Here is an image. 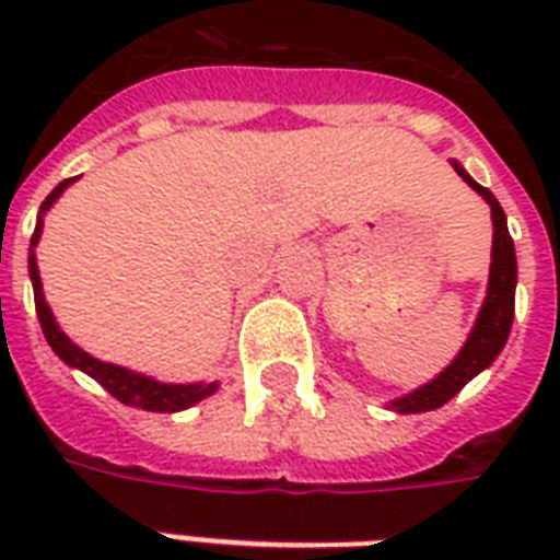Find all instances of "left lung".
<instances>
[{
	"mask_svg": "<svg viewBox=\"0 0 560 560\" xmlns=\"http://www.w3.org/2000/svg\"><path fill=\"white\" fill-rule=\"evenodd\" d=\"M453 168L482 200L491 206V220H494V246H491V276H488V296L486 305L479 311L477 325L470 331L468 342L462 346L451 366L444 369L435 381H430L421 389L409 392L404 398L392 400L389 407L395 412H427V409H439L442 404L456 395V392L477 377L482 369H488L503 351L509 331H512L514 319V284H517V258H514V241L509 235V223H505L503 206L488 188L468 177V171L462 168L459 162H453Z\"/></svg>",
	"mask_w": 560,
	"mask_h": 560,
	"instance_id": "obj_1",
	"label": "left lung"
}]
</instances>
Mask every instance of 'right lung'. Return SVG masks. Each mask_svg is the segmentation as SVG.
<instances>
[{"instance_id":"right-lung-1","label":"right lung","mask_w":560,"mask_h":560,"mask_svg":"<svg viewBox=\"0 0 560 560\" xmlns=\"http://www.w3.org/2000/svg\"><path fill=\"white\" fill-rule=\"evenodd\" d=\"M74 179H63L55 191L48 194L43 206H39V218L37 229L31 235V255H28V272H31V284H34V305H37V319L39 328L46 334L48 346L55 349V354L63 360L66 366L81 369L90 377L104 386V389L113 395L116 400L127 404V407H139L148 409V412H179V409L194 407L197 400H202L206 395L218 389V383H160L153 377H144L139 372H130V369L113 366V363H104V360H95L92 354H86L83 349H78L63 331L60 325L55 323V314L51 307L46 305V296H43V284H39V270H37V258H34V246L39 241V232H43V214L51 209V202L63 194L66 186H72Z\"/></svg>"}]
</instances>
